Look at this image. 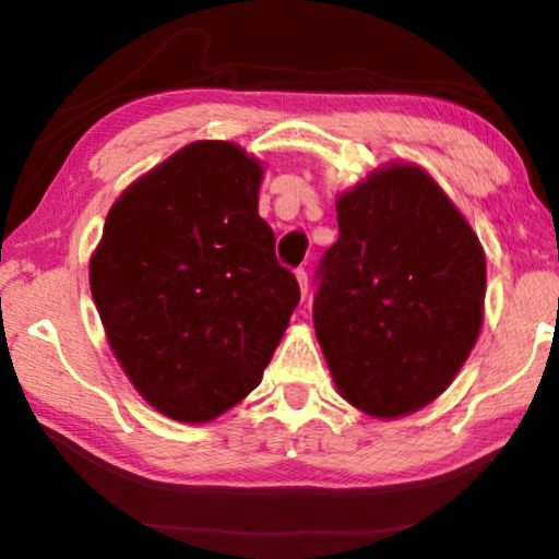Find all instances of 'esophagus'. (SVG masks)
<instances>
[{
  "label": "esophagus",
  "instance_id": "1",
  "mask_svg": "<svg viewBox=\"0 0 559 559\" xmlns=\"http://www.w3.org/2000/svg\"><path fill=\"white\" fill-rule=\"evenodd\" d=\"M295 277H297V282H300V293H302V297H308V289H310V285H308V272H305L302 266H300V270L295 272Z\"/></svg>",
  "mask_w": 559,
  "mask_h": 559
}]
</instances>
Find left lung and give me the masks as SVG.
Wrapping results in <instances>:
<instances>
[{
    "label": "left lung",
    "instance_id": "left-lung-1",
    "mask_svg": "<svg viewBox=\"0 0 559 559\" xmlns=\"http://www.w3.org/2000/svg\"><path fill=\"white\" fill-rule=\"evenodd\" d=\"M318 266L316 335L341 396L379 419L423 409L484 325L478 236L423 167L389 163L338 195Z\"/></svg>",
    "mask_w": 559,
    "mask_h": 559
}]
</instances>
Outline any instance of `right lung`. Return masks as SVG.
<instances>
[{
    "mask_svg": "<svg viewBox=\"0 0 559 559\" xmlns=\"http://www.w3.org/2000/svg\"><path fill=\"white\" fill-rule=\"evenodd\" d=\"M264 167L239 144H188L111 205L88 280L136 392L209 423L259 386L300 302L259 216Z\"/></svg>",
    "mask_w": 559,
    "mask_h": 559,
    "instance_id": "add662e5",
    "label": "right lung"
}]
</instances>
